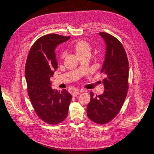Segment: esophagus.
<instances>
[{
    "label": "esophagus",
    "instance_id": "34e87169",
    "mask_svg": "<svg viewBox=\"0 0 154 154\" xmlns=\"http://www.w3.org/2000/svg\"><path fill=\"white\" fill-rule=\"evenodd\" d=\"M85 90H75L74 92H73V96L75 97L78 95H79L81 92H84Z\"/></svg>",
    "mask_w": 154,
    "mask_h": 154
}]
</instances>
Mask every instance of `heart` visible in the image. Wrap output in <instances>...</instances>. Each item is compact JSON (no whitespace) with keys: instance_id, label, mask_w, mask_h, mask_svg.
I'll return each mask as SVG.
<instances>
[{"instance_id":"heart-1","label":"heart","mask_w":154,"mask_h":154,"mask_svg":"<svg viewBox=\"0 0 154 154\" xmlns=\"http://www.w3.org/2000/svg\"><path fill=\"white\" fill-rule=\"evenodd\" d=\"M74 49L77 55L82 54H90L91 50V45L85 41H79L74 45ZM64 55V52H62L61 54V58Z\"/></svg>"}]
</instances>
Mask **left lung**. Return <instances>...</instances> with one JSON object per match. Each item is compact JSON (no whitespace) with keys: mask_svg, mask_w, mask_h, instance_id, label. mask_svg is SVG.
<instances>
[{"mask_svg":"<svg viewBox=\"0 0 154 154\" xmlns=\"http://www.w3.org/2000/svg\"><path fill=\"white\" fill-rule=\"evenodd\" d=\"M106 43L105 61L101 73L104 91L94 96L90 92V101L87 108L88 117L97 124H106L119 112L129 88V63L125 50L120 42L106 32H99Z\"/></svg>","mask_w":154,"mask_h":154,"instance_id":"left-lung-1","label":"left lung"}]
</instances>
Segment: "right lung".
<instances>
[{"instance_id":"right-lung-1","label":"right lung","mask_w":154,"mask_h":154,"mask_svg":"<svg viewBox=\"0 0 154 154\" xmlns=\"http://www.w3.org/2000/svg\"><path fill=\"white\" fill-rule=\"evenodd\" d=\"M70 37L55 34L43 35L32 46L26 62L25 76L31 102L43 122L57 125L67 117L72 95L51 88L50 78L58 68L55 49Z\"/></svg>"}]
</instances>
